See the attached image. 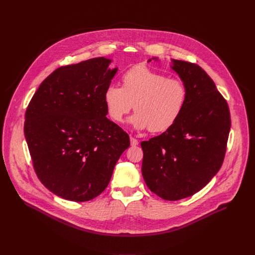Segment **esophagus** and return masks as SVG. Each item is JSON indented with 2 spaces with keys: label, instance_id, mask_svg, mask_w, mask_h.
I'll list each match as a JSON object with an SVG mask.
<instances>
[{
  "label": "esophagus",
  "instance_id": "obj_1",
  "mask_svg": "<svg viewBox=\"0 0 255 255\" xmlns=\"http://www.w3.org/2000/svg\"><path fill=\"white\" fill-rule=\"evenodd\" d=\"M130 142H131V145H132V146H136V145H138V140L137 139H135L134 137H130Z\"/></svg>",
  "mask_w": 255,
  "mask_h": 255
}]
</instances>
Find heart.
Segmentation results:
<instances>
[{
    "mask_svg": "<svg viewBox=\"0 0 255 255\" xmlns=\"http://www.w3.org/2000/svg\"><path fill=\"white\" fill-rule=\"evenodd\" d=\"M188 99L185 84L167 79L146 65H135L124 72L122 87L109 85L103 95L108 116L121 123L132 107L136 111L129 123L136 130L162 132L183 113Z\"/></svg>",
    "mask_w": 255,
    "mask_h": 255,
    "instance_id": "heart-1",
    "label": "heart"
}]
</instances>
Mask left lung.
<instances>
[{
	"label": "left lung",
	"mask_w": 255,
	"mask_h": 255,
	"mask_svg": "<svg viewBox=\"0 0 255 255\" xmlns=\"http://www.w3.org/2000/svg\"><path fill=\"white\" fill-rule=\"evenodd\" d=\"M170 67L188 90L187 103L170 128L141 142V169L152 193L177 201L198 193L219 171L231 120L226 101L201 66L171 59Z\"/></svg>",
	"instance_id": "left-lung-1"
}]
</instances>
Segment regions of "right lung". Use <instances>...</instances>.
<instances>
[{
  "instance_id": "obj_1",
  "label": "right lung",
  "mask_w": 255,
  "mask_h": 255,
  "mask_svg": "<svg viewBox=\"0 0 255 255\" xmlns=\"http://www.w3.org/2000/svg\"><path fill=\"white\" fill-rule=\"evenodd\" d=\"M96 57L54 70L32 97L24 134L34 169L54 195L74 202L108 186L129 135L109 120L103 95L118 71Z\"/></svg>"
}]
</instances>
